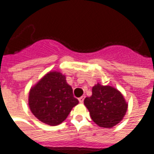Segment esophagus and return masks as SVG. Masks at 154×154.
Returning a JSON list of instances; mask_svg holds the SVG:
<instances>
[{"mask_svg":"<svg viewBox=\"0 0 154 154\" xmlns=\"http://www.w3.org/2000/svg\"><path fill=\"white\" fill-rule=\"evenodd\" d=\"M78 100H79V102H80V103H82V102H83V100H84V97L82 96V97L78 98Z\"/></svg>","mask_w":154,"mask_h":154,"instance_id":"esophagus-1","label":"esophagus"}]
</instances>
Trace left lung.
Segmentation results:
<instances>
[{"mask_svg": "<svg viewBox=\"0 0 154 154\" xmlns=\"http://www.w3.org/2000/svg\"><path fill=\"white\" fill-rule=\"evenodd\" d=\"M84 105L92 120L103 128H112L118 125L128 108V104L118 89L100 83L94 86L92 95L85 98Z\"/></svg>", "mask_w": 154, "mask_h": 154, "instance_id": "1", "label": "left lung"}]
</instances>
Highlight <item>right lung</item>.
Instances as JSON below:
<instances>
[{
  "mask_svg": "<svg viewBox=\"0 0 154 154\" xmlns=\"http://www.w3.org/2000/svg\"><path fill=\"white\" fill-rule=\"evenodd\" d=\"M77 104L78 100L73 96L66 76L59 72H48L29 90L31 112L41 122L51 126L65 121Z\"/></svg>",
  "mask_w": 154,
  "mask_h": 154,
  "instance_id": "obj_1",
  "label": "right lung"
}]
</instances>
